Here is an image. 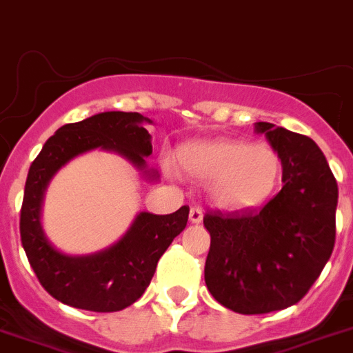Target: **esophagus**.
Wrapping results in <instances>:
<instances>
[{
  "label": "esophagus",
  "mask_w": 353,
  "mask_h": 353,
  "mask_svg": "<svg viewBox=\"0 0 353 353\" xmlns=\"http://www.w3.org/2000/svg\"><path fill=\"white\" fill-rule=\"evenodd\" d=\"M202 219H203L202 209H199V207H192V209H190V221H192L193 225H199V223H202Z\"/></svg>",
  "instance_id": "1"
}]
</instances>
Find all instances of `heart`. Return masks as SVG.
Returning a JSON list of instances; mask_svg holds the SVG:
<instances>
[{"label":"heart","instance_id":"b5f03b06","mask_svg":"<svg viewBox=\"0 0 353 353\" xmlns=\"http://www.w3.org/2000/svg\"><path fill=\"white\" fill-rule=\"evenodd\" d=\"M176 163L186 176L210 179V203L226 212L261 207L282 177V160L275 150L236 139L186 143L177 150Z\"/></svg>","mask_w":353,"mask_h":353}]
</instances>
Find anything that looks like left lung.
<instances>
[{
  "label": "left lung",
  "instance_id": "left-lung-1",
  "mask_svg": "<svg viewBox=\"0 0 353 353\" xmlns=\"http://www.w3.org/2000/svg\"><path fill=\"white\" fill-rule=\"evenodd\" d=\"M282 160V190L261 210L210 212L205 284L236 314L284 310L308 292L334 247L338 184L310 137L258 121Z\"/></svg>",
  "mask_w": 353,
  "mask_h": 353
}]
</instances>
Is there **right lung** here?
I'll return each instance as SVG.
<instances>
[{"label":"right lung","instance_id":"obj_1","mask_svg":"<svg viewBox=\"0 0 353 353\" xmlns=\"http://www.w3.org/2000/svg\"><path fill=\"white\" fill-rule=\"evenodd\" d=\"M153 123L141 113L106 111L59 128L43 144L29 167L21 210V240L45 291L64 305L90 312L123 310L143 296L158 259L188 223L190 207L172 214L143 212L134 217L120 240L92 254H68L50 242L41 223L45 192L55 174L80 154L94 150L120 154L141 179L158 183L160 174L148 165Z\"/></svg>","mask_w":353,"mask_h":353}]
</instances>
